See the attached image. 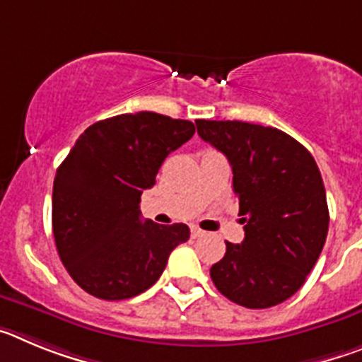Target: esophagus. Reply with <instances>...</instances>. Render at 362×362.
<instances>
[{
  "label": "esophagus",
  "mask_w": 362,
  "mask_h": 362,
  "mask_svg": "<svg viewBox=\"0 0 362 362\" xmlns=\"http://www.w3.org/2000/svg\"><path fill=\"white\" fill-rule=\"evenodd\" d=\"M203 235H206V232H203V230L197 228V226H192V238L199 239V238H203Z\"/></svg>",
  "instance_id": "1"
}]
</instances>
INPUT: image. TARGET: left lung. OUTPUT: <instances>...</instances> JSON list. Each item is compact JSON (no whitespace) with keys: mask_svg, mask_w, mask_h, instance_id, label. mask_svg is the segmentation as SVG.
I'll return each instance as SVG.
<instances>
[{"mask_svg":"<svg viewBox=\"0 0 362 362\" xmlns=\"http://www.w3.org/2000/svg\"><path fill=\"white\" fill-rule=\"evenodd\" d=\"M201 139L226 156L245 223L241 245L210 268L216 288L246 308H270L303 286L328 233V204L312 153L274 127L197 119Z\"/></svg>","mask_w":362,"mask_h":362,"instance_id":"1","label":"left lung"}]
</instances>
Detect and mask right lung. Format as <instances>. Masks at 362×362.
<instances>
[{
    "mask_svg": "<svg viewBox=\"0 0 362 362\" xmlns=\"http://www.w3.org/2000/svg\"><path fill=\"white\" fill-rule=\"evenodd\" d=\"M194 132L190 121L137 112L98 121L78 137L54 179L52 230L62 263L86 293L139 296L188 241L183 223L141 221L139 203L166 156Z\"/></svg>",
    "mask_w": 362,
    "mask_h": 362,
    "instance_id": "obj_1",
    "label": "right lung"
}]
</instances>
